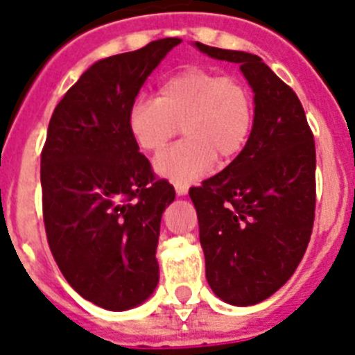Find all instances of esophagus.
<instances>
[{
	"mask_svg": "<svg viewBox=\"0 0 355 355\" xmlns=\"http://www.w3.org/2000/svg\"><path fill=\"white\" fill-rule=\"evenodd\" d=\"M187 189H189V187L186 186V184H182V182H175V191H177V195H186L187 193Z\"/></svg>",
	"mask_w": 355,
	"mask_h": 355,
	"instance_id": "34e87169",
	"label": "esophagus"
}]
</instances>
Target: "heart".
<instances>
[{
    "label": "heart",
    "mask_w": 355,
    "mask_h": 355,
    "mask_svg": "<svg viewBox=\"0 0 355 355\" xmlns=\"http://www.w3.org/2000/svg\"><path fill=\"white\" fill-rule=\"evenodd\" d=\"M254 124V97L236 76L189 67L159 86L157 99H137L128 112V132L144 153H159L178 133L186 139L155 160L160 175L189 182L231 162L245 148Z\"/></svg>",
    "instance_id": "heart-1"
}]
</instances>
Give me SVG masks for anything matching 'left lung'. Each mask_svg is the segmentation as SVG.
I'll return each mask as SVG.
<instances>
[{"label":"left lung","instance_id":"obj_1","mask_svg":"<svg viewBox=\"0 0 355 355\" xmlns=\"http://www.w3.org/2000/svg\"><path fill=\"white\" fill-rule=\"evenodd\" d=\"M238 62L254 90V124L227 168L191 187L205 278L231 305L272 296L302 261L315 211V144L297 95L258 55L196 43Z\"/></svg>","mask_w":355,"mask_h":355}]
</instances>
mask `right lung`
<instances>
[{
    "label": "right lung",
    "mask_w": 355,
    "mask_h": 355,
    "mask_svg": "<svg viewBox=\"0 0 355 355\" xmlns=\"http://www.w3.org/2000/svg\"><path fill=\"white\" fill-rule=\"evenodd\" d=\"M178 43L157 40L92 64L53 110L41 151L53 260L77 293L108 311L137 306L159 284L160 218L175 189L139 153L128 112Z\"/></svg>",
    "instance_id": "add662e5"
}]
</instances>
